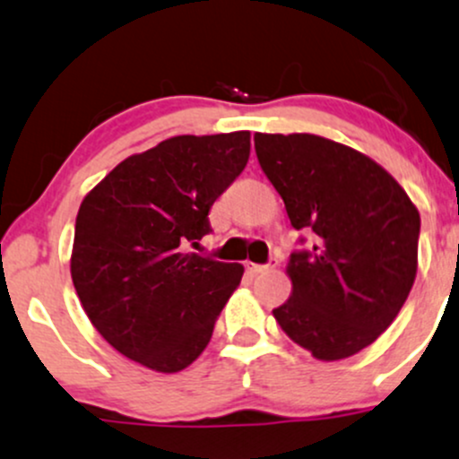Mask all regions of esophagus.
<instances>
[{
  "instance_id": "34e87169",
  "label": "esophagus",
  "mask_w": 459,
  "mask_h": 459,
  "mask_svg": "<svg viewBox=\"0 0 459 459\" xmlns=\"http://www.w3.org/2000/svg\"><path fill=\"white\" fill-rule=\"evenodd\" d=\"M244 268H246V272H248V274L256 276V274H264V272H268L272 268H276V261H270L268 265H259V264H250V261H246Z\"/></svg>"
}]
</instances>
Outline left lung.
I'll list each match as a JSON object with an SVG mask.
<instances>
[{"label":"left lung","instance_id":"obj_1","mask_svg":"<svg viewBox=\"0 0 459 459\" xmlns=\"http://www.w3.org/2000/svg\"><path fill=\"white\" fill-rule=\"evenodd\" d=\"M261 169L294 229L314 246L291 255V296L272 309L291 342L320 361L370 346L399 316L418 270L420 215L370 156L320 134H255Z\"/></svg>","mask_w":459,"mask_h":459}]
</instances>
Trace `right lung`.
Instances as JSON below:
<instances>
[{
  "label": "right lung",
  "instance_id": "add662e5",
  "mask_svg": "<svg viewBox=\"0 0 459 459\" xmlns=\"http://www.w3.org/2000/svg\"><path fill=\"white\" fill-rule=\"evenodd\" d=\"M250 133L178 134L124 159L84 195L72 279L98 333L145 368L180 372L206 349L244 265L194 253L209 209L244 172Z\"/></svg>",
  "mask_w": 459,
  "mask_h": 459
}]
</instances>
